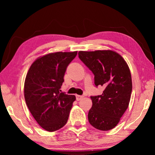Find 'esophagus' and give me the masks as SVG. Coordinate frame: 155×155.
<instances>
[{
    "mask_svg": "<svg viewBox=\"0 0 155 155\" xmlns=\"http://www.w3.org/2000/svg\"><path fill=\"white\" fill-rule=\"evenodd\" d=\"M83 98V96H81V95H76V99H77V101H80L81 99H82Z\"/></svg>",
    "mask_w": 155,
    "mask_h": 155,
    "instance_id": "1",
    "label": "esophagus"
}]
</instances>
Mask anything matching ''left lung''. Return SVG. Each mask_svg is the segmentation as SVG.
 <instances>
[{
  "label": "left lung",
  "mask_w": 155,
  "mask_h": 155,
  "mask_svg": "<svg viewBox=\"0 0 155 155\" xmlns=\"http://www.w3.org/2000/svg\"><path fill=\"white\" fill-rule=\"evenodd\" d=\"M78 57L94 75L96 87L104 88L103 94L91 96L92 107L88 120L98 130H109L118 124L129 104L132 80L128 65L112 51H80Z\"/></svg>",
  "instance_id": "1"
}]
</instances>
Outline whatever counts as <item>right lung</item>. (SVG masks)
Masks as SVG:
<instances>
[{
	"mask_svg": "<svg viewBox=\"0 0 155 155\" xmlns=\"http://www.w3.org/2000/svg\"><path fill=\"white\" fill-rule=\"evenodd\" d=\"M77 52H57L38 58L28 70L25 82V98L36 122L53 132L66 124L74 95L61 92L66 68Z\"/></svg>",
	"mask_w": 155,
	"mask_h": 155,
	"instance_id": "obj_1",
	"label": "right lung"
}]
</instances>
